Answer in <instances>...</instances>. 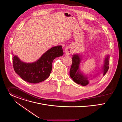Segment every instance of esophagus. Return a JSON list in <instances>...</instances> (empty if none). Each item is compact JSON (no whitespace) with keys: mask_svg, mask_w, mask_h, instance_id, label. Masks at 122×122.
Returning <instances> with one entry per match:
<instances>
[{"mask_svg":"<svg viewBox=\"0 0 122 122\" xmlns=\"http://www.w3.org/2000/svg\"><path fill=\"white\" fill-rule=\"evenodd\" d=\"M65 52L66 55H71L72 52V48L71 46H68L65 49Z\"/></svg>","mask_w":122,"mask_h":122,"instance_id":"34e87169","label":"esophagus"}]
</instances>
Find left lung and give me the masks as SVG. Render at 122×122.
Instances as JSON below:
<instances>
[{
    "label": "left lung",
    "mask_w": 122,
    "mask_h": 122,
    "mask_svg": "<svg viewBox=\"0 0 122 122\" xmlns=\"http://www.w3.org/2000/svg\"><path fill=\"white\" fill-rule=\"evenodd\" d=\"M72 63L71 67L69 74L72 80L77 83L82 85V86H85L89 83L87 78L83 76L81 74L79 71V66L80 63V57L77 55H74L72 56ZM109 56L107 57L105 60L104 66L103 67V75H105L108 71L109 68Z\"/></svg>",
    "instance_id": "8db88e82"
}]
</instances>
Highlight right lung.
Segmentation results:
<instances>
[{"label":"right lung","mask_w":122,"mask_h":122,"mask_svg":"<svg viewBox=\"0 0 122 122\" xmlns=\"http://www.w3.org/2000/svg\"><path fill=\"white\" fill-rule=\"evenodd\" d=\"M62 55V46H57L47 51L37 61L32 63L22 62L15 56L12 58L14 70L25 81L33 83H39L49 77L53 60Z\"/></svg>","instance_id":"obj_1"}]
</instances>
